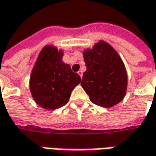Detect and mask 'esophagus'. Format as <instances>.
I'll use <instances>...</instances> for the list:
<instances>
[{"mask_svg":"<svg viewBox=\"0 0 156 156\" xmlns=\"http://www.w3.org/2000/svg\"><path fill=\"white\" fill-rule=\"evenodd\" d=\"M78 75H79V76H80L81 78L83 77V72H82V71H78Z\"/></svg>","mask_w":156,"mask_h":156,"instance_id":"1","label":"esophagus"}]
</instances>
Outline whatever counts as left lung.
Masks as SVG:
<instances>
[{
  "label": "left lung",
  "instance_id": "8db88e82",
  "mask_svg": "<svg viewBox=\"0 0 156 156\" xmlns=\"http://www.w3.org/2000/svg\"><path fill=\"white\" fill-rule=\"evenodd\" d=\"M83 55L86 71L81 85L90 101L105 108L120 103L126 94L128 77L118 53L110 44L100 41Z\"/></svg>",
  "mask_w": 156,
  "mask_h": 156
}]
</instances>
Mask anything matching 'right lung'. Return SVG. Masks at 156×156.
Masks as SVG:
<instances>
[{
    "instance_id": "obj_1",
    "label": "right lung",
    "mask_w": 156,
    "mask_h": 156,
    "mask_svg": "<svg viewBox=\"0 0 156 156\" xmlns=\"http://www.w3.org/2000/svg\"><path fill=\"white\" fill-rule=\"evenodd\" d=\"M63 51L46 46L40 52L30 77V90L36 104L55 110L67 104L73 90L81 82L78 73L62 61Z\"/></svg>"
}]
</instances>
